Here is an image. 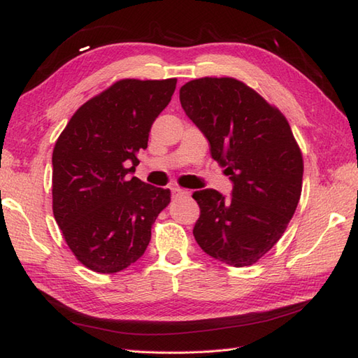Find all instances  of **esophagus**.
Listing matches in <instances>:
<instances>
[{"instance_id":"obj_1","label":"esophagus","mask_w":358,"mask_h":358,"mask_svg":"<svg viewBox=\"0 0 358 358\" xmlns=\"http://www.w3.org/2000/svg\"><path fill=\"white\" fill-rule=\"evenodd\" d=\"M172 196L173 199H186V196H189V191H186V189H181V187H172Z\"/></svg>"}]
</instances>
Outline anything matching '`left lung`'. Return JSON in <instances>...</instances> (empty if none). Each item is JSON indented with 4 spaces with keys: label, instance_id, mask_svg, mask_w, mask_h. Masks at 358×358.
<instances>
[{
    "label": "left lung",
    "instance_id": "left-lung-1",
    "mask_svg": "<svg viewBox=\"0 0 358 358\" xmlns=\"http://www.w3.org/2000/svg\"><path fill=\"white\" fill-rule=\"evenodd\" d=\"M180 103L234 183L231 199L214 189L194 192L201 212L194 237L218 262L254 264L285 234L301 195L303 155L291 126L275 106L229 77L186 83Z\"/></svg>",
    "mask_w": 358,
    "mask_h": 358
}]
</instances>
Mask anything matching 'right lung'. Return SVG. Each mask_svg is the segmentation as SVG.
Listing matches in <instances>:
<instances>
[{"mask_svg":"<svg viewBox=\"0 0 358 358\" xmlns=\"http://www.w3.org/2000/svg\"><path fill=\"white\" fill-rule=\"evenodd\" d=\"M177 80L113 83L73 113L52 154V209L67 246L87 269L115 273L144 254L169 189L129 173Z\"/></svg>","mask_w":358,"mask_h":358,"instance_id":"obj_1","label":"right lung"}]
</instances>
